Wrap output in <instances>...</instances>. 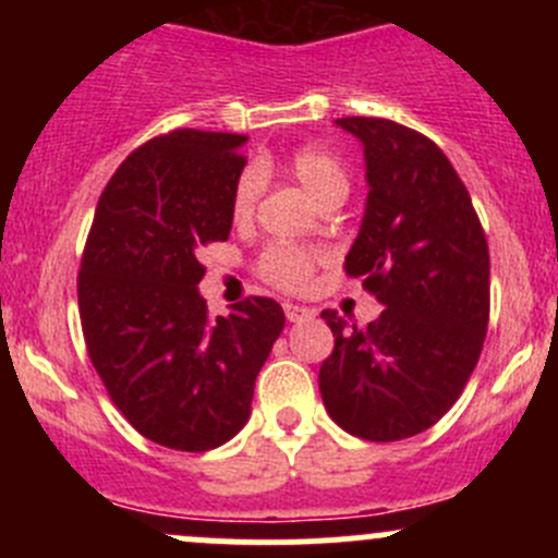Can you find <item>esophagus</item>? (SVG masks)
<instances>
[{
    "instance_id": "esophagus-1",
    "label": "esophagus",
    "mask_w": 558,
    "mask_h": 558,
    "mask_svg": "<svg viewBox=\"0 0 558 558\" xmlns=\"http://www.w3.org/2000/svg\"><path fill=\"white\" fill-rule=\"evenodd\" d=\"M283 311H286V318H289L291 324H294V320H305V318H311V315H313L311 311H307V307L294 305V302H286Z\"/></svg>"
}]
</instances>
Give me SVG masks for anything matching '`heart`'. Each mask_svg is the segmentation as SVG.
I'll return each mask as SVG.
<instances>
[{"label": "heart", "mask_w": 558, "mask_h": 558, "mask_svg": "<svg viewBox=\"0 0 558 558\" xmlns=\"http://www.w3.org/2000/svg\"><path fill=\"white\" fill-rule=\"evenodd\" d=\"M283 170L291 180H296L307 191V196L318 207L340 205L348 196V191H351V178H348L345 165H342L335 150L324 148V145H300V148L291 150L283 159ZM262 189V172L256 167H245L232 189L234 223L251 221L253 213H256ZM318 258L320 253L313 251V247L275 243L264 247L256 262V269L267 283L278 286L283 291H300L311 280Z\"/></svg>", "instance_id": "1"}]
</instances>
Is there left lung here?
Segmentation results:
<instances>
[{"mask_svg": "<svg viewBox=\"0 0 558 558\" xmlns=\"http://www.w3.org/2000/svg\"><path fill=\"white\" fill-rule=\"evenodd\" d=\"M364 145L367 207L345 272L386 307L367 329L320 318L326 413L353 437L393 442L429 429L464 391L488 329V245L448 156L388 118H337Z\"/></svg>", "mask_w": 558, "mask_h": 558, "instance_id": "8db88e82", "label": "left lung"}]
</instances>
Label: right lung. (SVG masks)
I'll return each mask as SVG.
<instances>
[{"label":"right lung","mask_w":558,"mask_h":558,"mask_svg":"<svg viewBox=\"0 0 558 558\" xmlns=\"http://www.w3.org/2000/svg\"><path fill=\"white\" fill-rule=\"evenodd\" d=\"M245 134L174 129L123 159L99 196L77 275L94 369L143 437L210 451L251 415L253 386L283 331L269 296L207 315L202 245L232 232Z\"/></svg>","instance_id":"right-lung-1"}]
</instances>
